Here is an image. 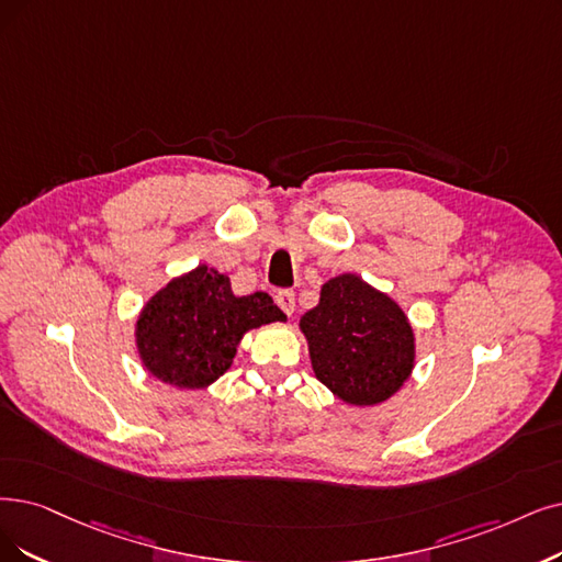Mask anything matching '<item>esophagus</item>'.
Listing matches in <instances>:
<instances>
[{
  "mask_svg": "<svg viewBox=\"0 0 562 562\" xmlns=\"http://www.w3.org/2000/svg\"><path fill=\"white\" fill-rule=\"evenodd\" d=\"M277 304L281 306L285 316H293V311H295V293H293V290H279Z\"/></svg>",
  "mask_w": 562,
  "mask_h": 562,
  "instance_id": "obj_1",
  "label": "esophagus"
}]
</instances>
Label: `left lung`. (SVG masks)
I'll use <instances>...</instances> for the list:
<instances>
[{
  "mask_svg": "<svg viewBox=\"0 0 562 562\" xmlns=\"http://www.w3.org/2000/svg\"><path fill=\"white\" fill-rule=\"evenodd\" d=\"M313 371L352 406L387 401L413 371L415 336L396 302L355 274L327 281L300 323Z\"/></svg>",
  "mask_w": 562,
  "mask_h": 562,
  "instance_id": "left-lung-1",
  "label": "left lung"
}]
</instances>
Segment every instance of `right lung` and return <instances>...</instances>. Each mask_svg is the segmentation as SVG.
<instances>
[{
    "label": "right lung",
    "instance_id": "obj_1",
    "mask_svg": "<svg viewBox=\"0 0 562 562\" xmlns=\"http://www.w3.org/2000/svg\"><path fill=\"white\" fill-rule=\"evenodd\" d=\"M277 321L285 316L267 293L235 297L228 277L203 265L147 302L136 341L156 378L198 390L231 369L244 331Z\"/></svg>",
    "mask_w": 562,
    "mask_h": 562
}]
</instances>
